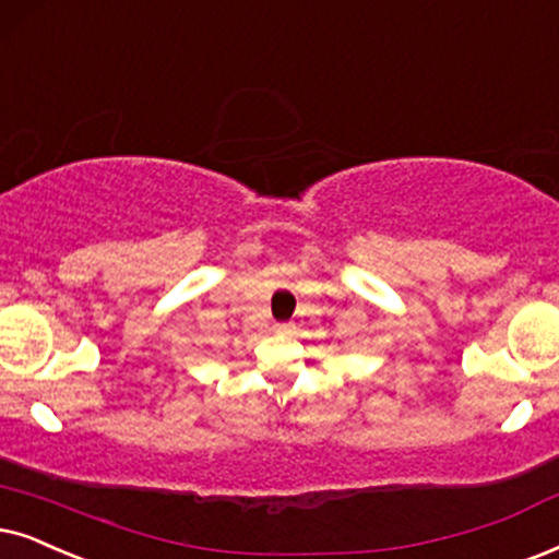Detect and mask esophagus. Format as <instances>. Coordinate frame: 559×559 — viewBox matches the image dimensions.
<instances>
[{
  "instance_id": "esophagus-1",
  "label": "esophagus",
  "mask_w": 559,
  "mask_h": 559,
  "mask_svg": "<svg viewBox=\"0 0 559 559\" xmlns=\"http://www.w3.org/2000/svg\"><path fill=\"white\" fill-rule=\"evenodd\" d=\"M273 330L275 332H288V330H292V324H288V322H275Z\"/></svg>"
}]
</instances>
